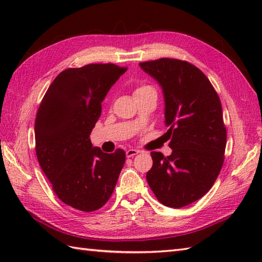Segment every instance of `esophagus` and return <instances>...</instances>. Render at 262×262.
I'll use <instances>...</instances> for the list:
<instances>
[{
	"label": "esophagus",
	"mask_w": 262,
	"mask_h": 262,
	"mask_svg": "<svg viewBox=\"0 0 262 262\" xmlns=\"http://www.w3.org/2000/svg\"><path fill=\"white\" fill-rule=\"evenodd\" d=\"M138 153H140V151H138V149H134V148L127 149V151H126V157L127 158H133V157H135V155H137Z\"/></svg>",
	"instance_id": "esophagus-1"
}]
</instances>
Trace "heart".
<instances>
[{
    "mask_svg": "<svg viewBox=\"0 0 262 262\" xmlns=\"http://www.w3.org/2000/svg\"><path fill=\"white\" fill-rule=\"evenodd\" d=\"M147 91H154V89L152 86H149V85H142V86L138 88L137 90L135 91V94L136 93H141V92H147Z\"/></svg>",
    "mask_w": 262,
    "mask_h": 262,
    "instance_id": "b5f03b06",
    "label": "heart"
}]
</instances>
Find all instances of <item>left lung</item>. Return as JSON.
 <instances>
[{
	"label": "left lung",
	"instance_id": "left-lung-1",
	"mask_svg": "<svg viewBox=\"0 0 262 262\" xmlns=\"http://www.w3.org/2000/svg\"><path fill=\"white\" fill-rule=\"evenodd\" d=\"M140 66L162 89L172 149L166 158L151 152L146 180L161 204L185 207L213 187L223 165L226 129L220 98L203 72L188 62L161 58Z\"/></svg>",
	"mask_w": 262,
	"mask_h": 262
}]
</instances>
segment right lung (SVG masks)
<instances>
[{
	"mask_svg": "<svg viewBox=\"0 0 262 262\" xmlns=\"http://www.w3.org/2000/svg\"><path fill=\"white\" fill-rule=\"evenodd\" d=\"M127 69L89 64L59 73L39 105L35 121L36 154L57 197L66 205L93 211L108 202L126 154L103 153L90 134L101 102Z\"/></svg>",
	"mask_w": 262,
	"mask_h": 262,
	"instance_id": "right-lung-1",
	"label": "right lung"
}]
</instances>
